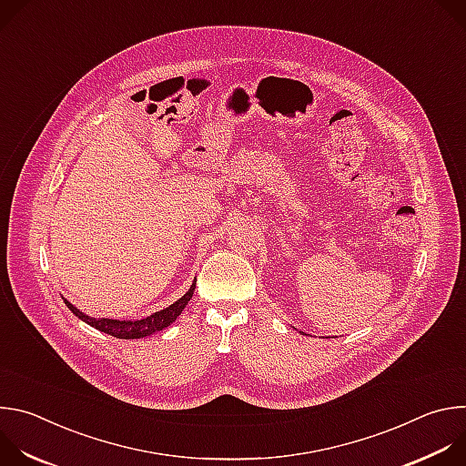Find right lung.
Segmentation results:
<instances>
[{"mask_svg": "<svg viewBox=\"0 0 466 466\" xmlns=\"http://www.w3.org/2000/svg\"><path fill=\"white\" fill-rule=\"evenodd\" d=\"M193 291H195V282L189 286L186 295L180 297L177 302H173L171 306H167L160 311H155L153 315L140 319V320H117V319H105V317L97 319V317H90V315L83 313L81 309H77L66 299H64V304L70 308V311L76 317H79L92 328L105 331V334H108V336H114L117 339H142V338L153 336V334H157V331L173 324L177 320V317L182 313V309L186 308V304L189 302V299L193 297Z\"/></svg>", "mask_w": 466, "mask_h": 466, "instance_id": "right-lung-1", "label": "right lung"}]
</instances>
